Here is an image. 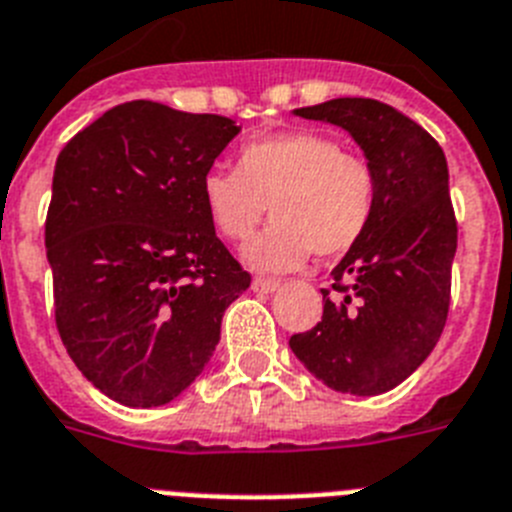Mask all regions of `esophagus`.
I'll return each mask as SVG.
<instances>
[{
  "mask_svg": "<svg viewBox=\"0 0 512 512\" xmlns=\"http://www.w3.org/2000/svg\"><path fill=\"white\" fill-rule=\"evenodd\" d=\"M278 286H281V283L273 281V278H255V281H252V291L255 293H275Z\"/></svg>",
  "mask_w": 512,
  "mask_h": 512,
  "instance_id": "esophagus-1",
  "label": "esophagus"
}]
</instances>
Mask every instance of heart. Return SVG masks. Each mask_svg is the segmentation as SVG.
Returning a JSON list of instances; mask_svg holds the SVG:
<instances>
[{
    "instance_id": "heart-1",
    "label": "heart",
    "mask_w": 512,
    "mask_h": 512,
    "mask_svg": "<svg viewBox=\"0 0 512 512\" xmlns=\"http://www.w3.org/2000/svg\"><path fill=\"white\" fill-rule=\"evenodd\" d=\"M201 198L221 237L242 242L270 206L273 224L244 247L257 270H291L314 252L340 257L376 208V177L358 154L317 131H286L242 146L237 170L203 175Z\"/></svg>"
}]
</instances>
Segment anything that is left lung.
Here are the masks:
<instances>
[{
  "label": "left lung",
  "mask_w": 512,
  "mask_h": 512,
  "mask_svg": "<svg viewBox=\"0 0 512 512\" xmlns=\"http://www.w3.org/2000/svg\"><path fill=\"white\" fill-rule=\"evenodd\" d=\"M348 131L376 177L366 234L322 288V322L288 340L324 386L373 397L402 384L433 353L451 301L456 216L438 141L412 118L368 97L293 110Z\"/></svg>",
  "instance_id": "1"
}]
</instances>
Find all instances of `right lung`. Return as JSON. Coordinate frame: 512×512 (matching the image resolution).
I'll list each match as a JSON object with an SVG mask.
<instances>
[{
    "mask_svg": "<svg viewBox=\"0 0 512 512\" xmlns=\"http://www.w3.org/2000/svg\"><path fill=\"white\" fill-rule=\"evenodd\" d=\"M242 128L162 102L115 105L61 149L46 219L56 327L84 379L126 407L188 389L250 288L201 198Z\"/></svg>",
    "mask_w": 512,
    "mask_h": 512,
    "instance_id": "add662e5",
    "label": "right lung"
}]
</instances>
